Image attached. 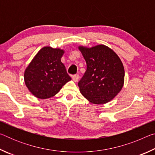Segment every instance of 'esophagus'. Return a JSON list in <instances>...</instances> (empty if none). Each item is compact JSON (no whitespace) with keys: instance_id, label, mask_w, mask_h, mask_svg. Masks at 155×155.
<instances>
[{"instance_id":"34e87169","label":"esophagus","mask_w":155,"mask_h":155,"mask_svg":"<svg viewBox=\"0 0 155 155\" xmlns=\"http://www.w3.org/2000/svg\"><path fill=\"white\" fill-rule=\"evenodd\" d=\"M78 79H79V76H78V74H75L72 77V80L73 81H74L75 83L78 82Z\"/></svg>"}]
</instances>
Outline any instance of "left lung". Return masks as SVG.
I'll return each mask as SVG.
<instances>
[{
    "label": "left lung",
    "mask_w": 155,
    "mask_h": 155,
    "mask_svg": "<svg viewBox=\"0 0 155 155\" xmlns=\"http://www.w3.org/2000/svg\"><path fill=\"white\" fill-rule=\"evenodd\" d=\"M78 48L87 64V70L78 84L81 94L93 104L109 103L124 85V68L121 59L103 44L78 46Z\"/></svg>",
    "instance_id": "obj_1"
}]
</instances>
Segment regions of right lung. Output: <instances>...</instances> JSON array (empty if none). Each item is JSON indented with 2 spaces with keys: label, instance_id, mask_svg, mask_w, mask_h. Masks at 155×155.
Listing matches in <instances>:
<instances>
[{
  "label": "right lung",
  "instance_id": "obj_1",
  "mask_svg": "<svg viewBox=\"0 0 155 155\" xmlns=\"http://www.w3.org/2000/svg\"><path fill=\"white\" fill-rule=\"evenodd\" d=\"M64 53L63 49L44 46L25 69V85L36 98L46 99L55 96L71 80L61 61Z\"/></svg>",
  "mask_w": 155,
  "mask_h": 155
}]
</instances>
